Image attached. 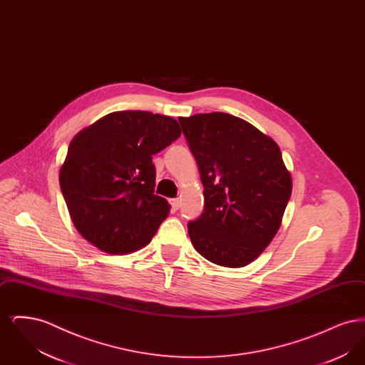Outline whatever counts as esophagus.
Instances as JSON below:
<instances>
[{"label": "esophagus", "instance_id": "1", "mask_svg": "<svg viewBox=\"0 0 365 365\" xmlns=\"http://www.w3.org/2000/svg\"><path fill=\"white\" fill-rule=\"evenodd\" d=\"M170 204H171V207L174 210H178L179 207H180V200L179 198H173V200H170Z\"/></svg>", "mask_w": 365, "mask_h": 365}]
</instances>
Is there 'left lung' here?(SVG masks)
<instances>
[{"instance_id": "8db88e82", "label": "left lung", "mask_w": 365, "mask_h": 365, "mask_svg": "<svg viewBox=\"0 0 365 365\" xmlns=\"http://www.w3.org/2000/svg\"><path fill=\"white\" fill-rule=\"evenodd\" d=\"M204 185V212L187 225L207 260L240 268L274 240L292 195V175L277 142L237 116L179 118Z\"/></svg>"}]
</instances>
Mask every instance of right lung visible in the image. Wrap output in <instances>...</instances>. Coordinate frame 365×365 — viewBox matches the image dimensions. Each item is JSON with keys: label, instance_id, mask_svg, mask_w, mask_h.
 Masks as SVG:
<instances>
[{"label": "right lung", "instance_id": "right-lung-1", "mask_svg": "<svg viewBox=\"0 0 365 365\" xmlns=\"http://www.w3.org/2000/svg\"><path fill=\"white\" fill-rule=\"evenodd\" d=\"M178 122L143 110L112 112L79 131L60 168V187L79 234L109 255L152 241L171 205L155 194L152 156L180 137Z\"/></svg>", "mask_w": 365, "mask_h": 365}]
</instances>
